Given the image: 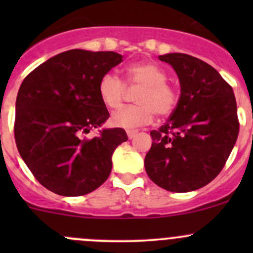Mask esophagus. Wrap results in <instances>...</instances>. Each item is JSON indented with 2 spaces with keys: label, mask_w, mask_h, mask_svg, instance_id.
<instances>
[{
  "label": "esophagus",
  "mask_w": 253,
  "mask_h": 253,
  "mask_svg": "<svg viewBox=\"0 0 253 253\" xmlns=\"http://www.w3.org/2000/svg\"><path fill=\"white\" fill-rule=\"evenodd\" d=\"M126 133H127V137H128L129 139H132L137 133H138V131H137V129H127Z\"/></svg>",
  "instance_id": "obj_1"
}]
</instances>
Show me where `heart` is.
Instances as JSON below:
<instances>
[{"label": "heart", "instance_id": "obj_1", "mask_svg": "<svg viewBox=\"0 0 253 253\" xmlns=\"http://www.w3.org/2000/svg\"><path fill=\"white\" fill-rule=\"evenodd\" d=\"M127 83L141 86L136 93L137 105L125 106L111 115L112 126L137 128L149 124L154 112L158 116L171 114L177 104V93L167 83L168 76L159 66L150 62L134 63L127 67ZM98 93L104 105L110 109L121 106L126 94V84L115 73L108 72L100 78Z\"/></svg>", "mask_w": 253, "mask_h": 253}]
</instances>
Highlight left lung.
Returning a JSON list of instances; mask_svg holds the SVG:
<instances>
[{
    "mask_svg": "<svg viewBox=\"0 0 253 253\" xmlns=\"http://www.w3.org/2000/svg\"><path fill=\"white\" fill-rule=\"evenodd\" d=\"M181 94L168 122L150 132L144 159L150 180L170 192H190L208 185L225 165L239 134L233 88L215 68L186 53H167Z\"/></svg>",
    "mask_w": 253,
    "mask_h": 253,
    "instance_id": "8db88e82",
    "label": "left lung"
}]
</instances>
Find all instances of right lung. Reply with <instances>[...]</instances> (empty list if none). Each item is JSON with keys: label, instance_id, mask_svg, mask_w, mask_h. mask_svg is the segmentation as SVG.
<instances>
[{"label": "right lung", "instance_id": "obj_1", "mask_svg": "<svg viewBox=\"0 0 253 253\" xmlns=\"http://www.w3.org/2000/svg\"><path fill=\"white\" fill-rule=\"evenodd\" d=\"M122 61L112 51L68 50L48 58L23 81L16 101L14 138L34 177L67 197L96 190L111 172V157L127 141L122 128L100 127L109 111L98 93L100 78Z\"/></svg>", "mask_w": 253, "mask_h": 253}]
</instances>
